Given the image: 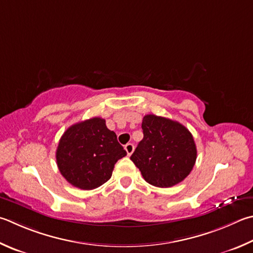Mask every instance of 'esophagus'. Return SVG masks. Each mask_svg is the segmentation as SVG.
I'll return each mask as SVG.
<instances>
[{"instance_id": "34e87169", "label": "esophagus", "mask_w": 253, "mask_h": 253, "mask_svg": "<svg viewBox=\"0 0 253 253\" xmlns=\"http://www.w3.org/2000/svg\"><path fill=\"white\" fill-rule=\"evenodd\" d=\"M134 149H135V146L132 145L131 142H129V144L125 145V150H126V153H127L128 156H130V155L132 154V151H134Z\"/></svg>"}]
</instances>
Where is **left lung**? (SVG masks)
<instances>
[{
    "label": "left lung",
    "mask_w": 253,
    "mask_h": 253,
    "mask_svg": "<svg viewBox=\"0 0 253 253\" xmlns=\"http://www.w3.org/2000/svg\"><path fill=\"white\" fill-rule=\"evenodd\" d=\"M141 128L144 138L130 159L145 180L160 188L181 182L197 159L191 132L180 123L151 114L142 118Z\"/></svg>",
    "instance_id": "left-lung-1"
}]
</instances>
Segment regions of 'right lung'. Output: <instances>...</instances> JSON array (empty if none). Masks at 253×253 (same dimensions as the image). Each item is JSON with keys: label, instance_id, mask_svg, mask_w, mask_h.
I'll return each mask as SVG.
<instances>
[{"label": "right lung", "instance_id": "1", "mask_svg": "<svg viewBox=\"0 0 253 253\" xmlns=\"http://www.w3.org/2000/svg\"><path fill=\"white\" fill-rule=\"evenodd\" d=\"M126 155L105 119L94 117L67 128L58 142L56 163L71 185L91 190L111 179L115 164Z\"/></svg>", "mask_w": 253, "mask_h": 253}]
</instances>
